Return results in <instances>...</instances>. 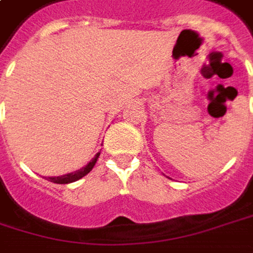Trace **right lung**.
I'll use <instances>...</instances> for the list:
<instances>
[{
	"instance_id": "right-lung-1",
	"label": "right lung",
	"mask_w": 253,
	"mask_h": 253,
	"mask_svg": "<svg viewBox=\"0 0 253 253\" xmlns=\"http://www.w3.org/2000/svg\"><path fill=\"white\" fill-rule=\"evenodd\" d=\"M99 154L101 152H98L96 155H95L92 161L86 165V167H84L83 169H78L75 170V172H71V173H67V175H62V176H49L48 178V181H51V182L54 183H71V182H75V181H78V179H81L83 176H85L86 173H89L92 168H94L95 162H96V159L99 157Z\"/></svg>"
}]
</instances>
